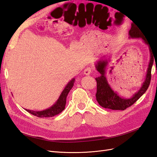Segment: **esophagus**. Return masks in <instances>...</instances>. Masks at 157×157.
<instances>
[{
  "label": "esophagus",
  "instance_id": "obj_1",
  "mask_svg": "<svg viewBox=\"0 0 157 157\" xmlns=\"http://www.w3.org/2000/svg\"><path fill=\"white\" fill-rule=\"evenodd\" d=\"M92 68L91 67H86V69H84V73L86 75H89L90 73H91V72H92Z\"/></svg>",
  "mask_w": 157,
  "mask_h": 157
}]
</instances>
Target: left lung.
Listing matches in <instances>:
<instances>
[{
    "label": "left lung",
    "instance_id": "8db88e82",
    "mask_svg": "<svg viewBox=\"0 0 157 157\" xmlns=\"http://www.w3.org/2000/svg\"><path fill=\"white\" fill-rule=\"evenodd\" d=\"M129 35L130 37L132 38H141L144 40L145 43L148 44L149 42H147L145 36L144 35L143 32L140 30L134 23L132 25L131 29L129 31ZM150 46V45H149ZM151 47V46H150ZM150 48L151 53V59L149 65L148 70H147V74L145 82L143 84V86L140 89V90L136 94L134 95V96L130 99H124L119 97L118 95L114 92L111 88L109 86L107 83L106 78L105 77V67L107 64L106 61H100L96 65V69L98 72L101 74L100 77L96 78L97 81V92H96V99L98 103L102 107L106 109H110L112 110H122L124 111L128 107L132 106L133 104L136 103L140 97L146 91L151 82V69L153 67V61L155 57L153 55L152 49Z\"/></svg>",
    "mask_w": 157,
    "mask_h": 157
}]
</instances>
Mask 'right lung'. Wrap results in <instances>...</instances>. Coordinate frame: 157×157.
<instances>
[{
	"label": "right lung",
	"instance_id": "right-lung-1",
	"mask_svg": "<svg viewBox=\"0 0 157 157\" xmlns=\"http://www.w3.org/2000/svg\"><path fill=\"white\" fill-rule=\"evenodd\" d=\"M75 78H73L71 81L68 83V84L66 86L63 91L61 93L59 98L57 102L52 107L46 109L44 111H33L25 109V110L33 115L36 116L39 118H44V117H54L57 115H58L61 112H62L65 107L66 104V98H67V95L71 90V89L73 88L74 82H75Z\"/></svg>",
	"mask_w": 157,
	"mask_h": 157
}]
</instances>
